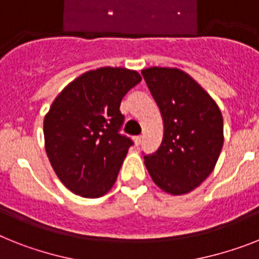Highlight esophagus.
Listing matches in <instances>:
<instances>
[{"label":"esophagus","instance_id":"obj_1","mask_svg":"<svg viewBox=\"0 0 259 259\" xmlns=\"http://www.w3.org/2000/svg\"><path fill=\"white\" fill-rule=\"evenodd\" d=\"M134 142H135V144H136V145H140V144H142V142H143V138H142V136H135Z\"/></svg>","mask_w":259,"mask_h":259}]
</instances>
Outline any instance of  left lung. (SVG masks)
<instances>
[{"label": "left lung", "instance_id": "1", "mask_svg": "<svg viewBox=\"0 0 259 259\" xmlns=\"http://www.w3.org/2000/svg\"><path fill=\"white\" fill-rule=\"evenodd\" d=\"M164 121L163 142L144 164L153 183L170 194L192 192L213 172L224 145V120L215 102L179 68L142 71Z\"/></svg>", "mask_w": 259, "mask_h": 259}]
</instances>
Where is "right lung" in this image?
I'll use <instances>...</instances> for the list:
<instances>
[{
    "label": "right lung",
    "instance_id": "add662e5",
    "mask_svg": "<svg viewBox=\"0 0 259 259\" xmlns=\"http://www.w3.org/2000/svg\"><path fill=\"white\" fill-rule=\"evenodd\" d=\"M142 80L139 72L100 67L72 80L45 116V148L59 180L72 193L98 198L117 179L131 139L119 134L123 96Z\"/></svg>",
    "mask_w": 259,
    "mask_h": 259
}]
</instances>
